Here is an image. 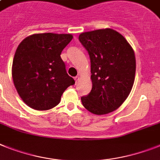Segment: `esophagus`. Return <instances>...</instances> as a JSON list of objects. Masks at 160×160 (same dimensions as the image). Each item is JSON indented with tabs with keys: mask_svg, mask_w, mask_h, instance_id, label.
<instances>
[{
	"mask_svg": "<svg viewBox=\"0 0 160 160\" xmlns=\"http://www.w3.org/2000/svg\"><path fill=\"white\" fill-rule=\"evenodd\" d=\"M74 79H75V81H76V84H77L78 80H80V77H79V76H76V77L74 78Z\"/></svg>",
	"mask_w": 160,
	"mask_h": 160,
	"instance_id": "obj_1",
	"label": "esophagus"
}]
</instances>
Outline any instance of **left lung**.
<instances>
[{
    "label": "left lung",
    "instance_id": "obj_1",
    "mask_svg": "<svg viewBox=\"0 0 160 160\" xmlns=\"http://www.w3.org/2000/svg\"><path fill=\"white\" fill-rule=\"evenodd\" d=\"M79 41L88 51L92 74V90L81 97L83 106L95 115L112 112L132 90L136 72L133 49L111 28L81 33Z\"/></svg>",
    "mask_w": 160,
    "mask_h": 160
}]
</instances>
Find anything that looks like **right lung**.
I'll list each match as a JSON object with an SVG mask.
<instances>
[{
  "label": "right lung",
  "mask_w": 160,
  "mask_h": 160,
  "mask_svg": "<svg viewBox=\"0 0 160 160\" xmlns=\"http://www.w3.org/2000/svg\"><path fill=\"white\" fill-rule=\"evenodd\" d=\"M72 38L71 34H33L16 49L13 81L20 98L32 109L45 111L56 107L67 88L75 84L60 56Z\"/></svg>",
  "instance_id": "right-lung-1"
}]
</instances>
